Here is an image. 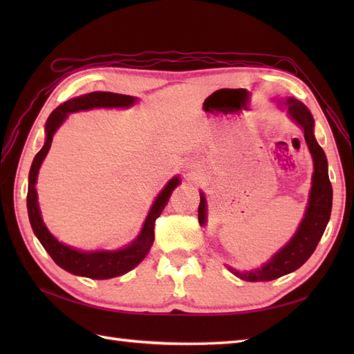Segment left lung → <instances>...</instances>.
<instances>
[{
  "instance_id": "obj_1",
  "label": "left lung",
  "mask_w": 354,
  "mask_h": 354,
  "mask_svg": "<svg viewBox=\"0 0 354 354\" xmlns=\"http://www.w3.org/2000/svg\"><path fill=\"white\" fill-rule=\"evenodd\" d=\"M289 115L295 123L303 127L304 138L313 158V176L312 189L309 196V205H307L304 219L299 225L295 236L290 242L281 248L265 266L251 270V272H239V270L230 268V270L245 281H270L280 278L286 274H290L298 268H301L309 260L313 251L317 250L319 240L324 234L326 227L332 213V199L333 190L328 179L327 171V158L324 150L318 145L313 135V117L310 111L306 108L299 100L288 99L286 100ZM205 196L201 193V202L198 208L199 223H205Z\"/></svg>"
}]
</instances>
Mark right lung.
<instances>
[{
	"label": "right lung",
	"instance_id": "right-lung-1",
	"mask_svg": "<svg viewBox=\"0 0 354 354\" xmlns=\"http://www.w3.org/2000/svg\"><path fill=\"white\" fill-rule=\"evenodd\" d=\"M135 102L132 95H123V94H114V93H89L85 95L71 99L51 112L47 124H45V132H47V140H45L44 147L36 153L35 160L30 167L28 175V192H27V209H28V219L32 223L33 232L39 242L45 248V251L50 254V257L56 261V265L62 269L68 270L74 275H82L88 278H94V280H106V278L123 275L129 272L138 263L146 257L150 246L153 243L155 239V221L160 217L162 209L167 204L171 192L179 184V178H173L171 181L164 187V190L158 194L152 208L146 217V222L142 225V230L140 236L133 240V242L124 248V250L118 251H95V252H82L74 250V248L66 246L50 234V231L45 227L41 217L39 205H37V194H36V178L37 171H39L41 164L44 161L45 155L48 153L53 135L56 129L62 124L66 115L71 112L93 109V108H126L131 106Z\"/></svg>",
	"mask_w": 354,
	"mask_h": 354
}]
</instances>
